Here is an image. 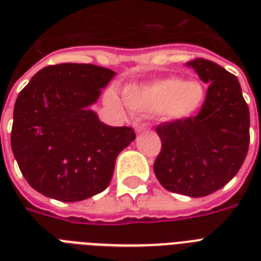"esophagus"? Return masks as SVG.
I'll return each instance as SVG.
<instances>
[{
  "label": "esophagus",
  "instance_id": "34e87169",
  "mask_svg": "<svg viewBox=\"0 0 261 261\" xmlns=\"http://www.w3.org/2000/svg\"><path fill=\"white\" fill-rule=\"evenodd\" d=\"M135 130L137 133H143V131L147 130V124L142 123V124H135Z\"/></svg>",
  "mask_w": 261,
  "mask_h": 261
}]
</instances>
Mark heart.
<instances>
[{
    "mask_svg": "<svg viewBox=\"0 0 261 261\" xmlns=\"http://www.w3.org/2000/svg\"><path fill=\"white\" fill-rule=\"evenodd\" d=\"M123 97L134 112L161 114L169 120H180L202 107L206 92L198 81L165 77L145 85H130L123 92Z\"/></svg>",
    "mask_w": 261,
    "mask_h": 261,
    "instance_id": "heart-1",
    "label": "heart"
}]
</instances>
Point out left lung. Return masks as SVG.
<instances>
[{
    "label": "left lung",
    "instance_id": "1",
    "mask_svg": "<svg viewBox=\"0 0 261 261\" xmlns=\"http://www.w3.org/2000/svg\"><path fill=\"white\" fill-rule=\"evenodd\" d=\"M208 84L196 116L165 122L155 131L161 151L155 177L174 194L202 198L234 177L249 147V108L236 75L203 58L187 62Z\"/></svg>",
    "mask_w": 261,
    "mask_h": 261
}]
</instances>
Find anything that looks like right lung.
<instances>
[{
    "instance_id": "1",
    "label": "right lung",
    "mask_w": 261,
    "mask_h": 261,
    "mask_svg": "<svg viewBox=\"0 0 261 261\" xmlns=\"http://www.w3.org/2000/svg\"><path fill=\"white\" fill-rule=\"evenodd\" d=\"M114 75L90 63L51 65L18 93L10 145L34 190L79 202L108 187L116 157L135 139L131 127L107 126L90 110Z\"/></svg>"
}]
</instances>
